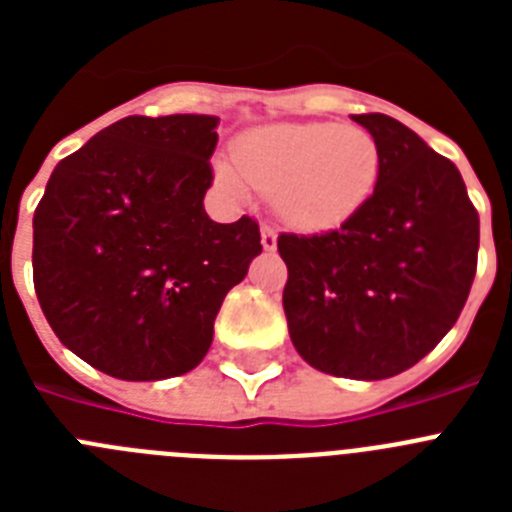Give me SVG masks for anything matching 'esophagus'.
Here are the masks:
<instances>
[{
    "label": "esophagus",
    "mask_w": 512,
    "mask_h": 512,
    "mask_svg": "<svg viewBox=\"0 0 512 512\" xmlns=\"http://www.w3.org/2000/svg\"><path fill=\"white\" fill-rule=\"evenodd\" d=\"M261 246L264 251H277V230L271 225H261Z\"/></svg>",
    "instance_id": "obj_1"
}]
</instances>
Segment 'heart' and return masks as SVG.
<instances>
[{"instance_id": "heart-1", "label": "heart", "mask_w": 512, "mask_h": 512, "mask_svg": "<svg viewBox=\"0 0 512 512\" xmlns=\"http://www.w3.org/2000/svg\"><path fill=\"white\" fill-rule=\"evenodd\" d=\"M235 166L215 161L217 184L241 197L246 182L271 194L284 223L297 230L341 228L372 200L382 153L372 133L336 122H279L235 140Z\"/></svg>"}]
</instances>
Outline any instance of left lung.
<instances>
[{
  "instance_id": "8db88e82",
  "label": "left lung",
  "mask_w": 512,
  "mask_h": 512,
  "mask_svg": "<svg viewBox=\"0 0 512 512\" xmlns=\"http://www.w3.org/2000/svg\"><path fill=\"white\" fill-rule=\"evenodd\" d=\"M382 171L372 200L325 235H279L282 305L318 372L387 379L418 364L459 318L477 271L479 215L459 169L390 115H351Z\"/></svg>"
}]
</instances>
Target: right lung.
Instances as JSON below:
<instances>
[{"label": "right lung", "instance_id": "add662e5", "mask_svg": "<svg viewBox=\"0 0 512 512\" xmlns=\"http://www.w3.org/2000/svg\"><path fill=\"white\" fill-rule=\"evenodd\" d=\"M215 115H130L53 169L33 217V282L63 346L125 382L192 372L259 225L205 212Z\"/></svg>", "mask_w": 512, "mask_h": 512}]
</instances>
